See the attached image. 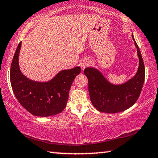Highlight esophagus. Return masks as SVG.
Returning <instances> with one entry per match:
<instances>
[{"mask_svg": "<svg viewBox=\"0 0 158 158\" xmlns=\"http://www.w3.org/2000/svg\"><path fill=\"white\" fill-rule=\"evenodd\" d=\"M90 65V60L88 58H85L83 60H81V63H80V66H81V68L84 70L85 68H88Z\"/></svg>", "mask_w": 158, "mask_h": 158, "instance_id": "esophagus-1", "label": "esophagus"}]
</instances>
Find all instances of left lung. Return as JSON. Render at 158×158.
I'll use <instances>...</instances> for the list:
<instances>
[{
	"instance_id": "1",
	"label": "left lung",
	"mask_w": 158,
	"mask_h": 158,
	"mask_svg": "<svg viewBox=\"0 0 158 158\" xmlns=\"http://www.w3.org/2000/svg\"><path fill=\"white\" fill-rule=\"evenodd\" d=\"M139 60L135 76L121 85L109 83L100 71L93 68L84 69L89 80V91L93 105L101 112L118 113L135 105L142 90L145 79V68L137 42L134 39Z\"/></svg>"
}]
</instances>
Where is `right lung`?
<instances>
[{"mask_svg":"<svg viewBox=\"0 0 158 158\" xmlns=\"http://www.w3.org/2000/svg\"><path fill=\"white\" fill-rule=\"evenodd\" d=\"M18 44L10 68V82L15 97L23 108L37 116L47 117L60 113L65 108L69 90L74 79L81 73L80 67L60 71L47 82L32 81L21 73Z\"/></svg>","mask_w":158,"mask_h":158,"instance_id":"right-lung-1","label":"right lung"}]
</instances>
